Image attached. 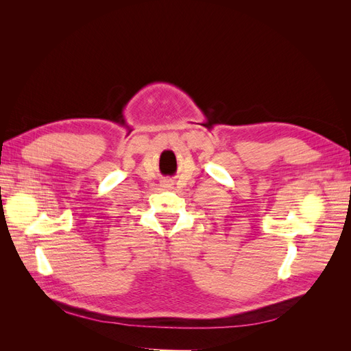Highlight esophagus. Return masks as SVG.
Here are the masks:
<instances>
[{
    "mask_svg": "<svg viewBox=\"0 0 351 351\" xmlns=\"http://www.w3.org/2000/svg\"><path fill=\"white\" fill-rule=\"evenodd\" d=\"M165 184H167V186H169V183H168V182H167V183H165Z\"/></svg>",
    "mask_w": 351,
    "mask_h": 351,
    "instance_id": "obj_1",
    "label": "esophagus"
}]
</instances>
